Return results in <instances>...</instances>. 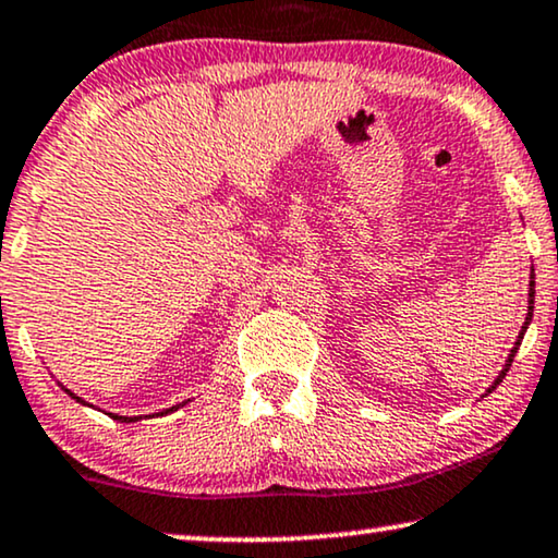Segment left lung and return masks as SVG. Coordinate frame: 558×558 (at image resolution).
Returning a JSON list of instances; mask_svg holds the SVG:
<instances>
[{
  "label": "left lung",
  "instance_id": "8db88e82",
  "mask_svg": "<svg viewBox=\"0 0 558 558\" xmlns=\"http://www.w3.org/2000/svg\"><path fill=\"white\" fill-rule=\"evenodd\" d=\"M535 274L531 271V284H527V317H525V323H523V330H520V336H518V341H515V345H512V351H510V356H508V364H505V368L500 372V376H497L495 379V385H492L489 389H487V395L489 392H495L497 389V385H500V381L505 379V374H508V368L512 366V359H515V353H518V349H520V341H523V336H525V330H527V325H531V317H533V300H535Z\"/></svg>",
  "mask_w": 558,
  "mask_h": 558
}]
</instances>
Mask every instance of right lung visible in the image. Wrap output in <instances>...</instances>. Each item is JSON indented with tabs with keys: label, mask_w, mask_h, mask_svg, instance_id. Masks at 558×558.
<instances>
[{
	"label": "right lung",
	"mask_w": 558,
	"mask_h": 558,
	"mask_svg": "<svg viewBox=\"0 0 558 558\" xmlns=\"http://www.w3.org/2000/svg\"><path fill=\"white\" fill-rule=\"evenodd\" d=\"M66 392H69V389H66ZM69 395H71V397H74V400H76V402H82V404H86V402L82 400V397H76L74 392H69ZM182 404H184V402H182ZM177 408H179V404H173V408H169V410H163V412H161V415H166V412H173V410H177ZM107 415H110V417H112V421H120V423H135V421H137V417H125V415H114V412H107Z\"/></svg>",
	"instance_id": "right-lung-1"
}]
</instances>
